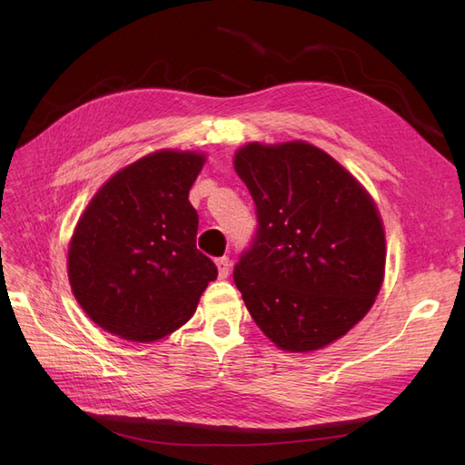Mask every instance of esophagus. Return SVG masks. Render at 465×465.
Segmentation results:
<instances>
[{
	"label": "esophagus",
	"mask_w": 465,
	"mask_h": 465,
	"mask_svg": "<svg viewBox=\"0 0 465 465\" xmlns=\"http://www.w3.org/2000/svg\"><path fill=\"white\" fill-rule=\"evenodd\" d=\"M215 265H217V270H219V277H221V279H224V277L229 275V272H231V260H229L227 256L217 258V260H215Z\"/></svg>",
	"instance_id": "obj_1"
}]
</instances>
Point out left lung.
<instances>
[{
    "label": "left lung",
    "mask_w": 465,
    "mask_h": 465,
    "mask_svg": "<svg viewBox=\"0 0 465 465\" xmlns=\"http://www.w3.org/2000/svg\"><path fill=\"white\" fill-rule=\"evenodd\" d=\"M234 171L256 203L258 229L234 265L250 316L285 351L340 340L382 287V221L359 182L318 147L250 143Z\"/></svg>",
    "instance_id": "left-lung-1"
}]
</instances>
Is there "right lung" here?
Returning <instances> with one entry per match:
<instances>
[{"label":"right lung","instance_id":"obj_1","mask_svg":"<svg viewBox=\"0 0 465 465\" xmlns=\"http://www.w3.org/2000/svg\"><path fill=\"white\" fill-rule=\"evenodd\" d=\"M205 157L157 151L96 192L69 244L77 302L103 330L147 343L192 318L217 265L195 246L188 202Z\"/></svg>","mask_w":465,"mask_h":465}]
</instances>
